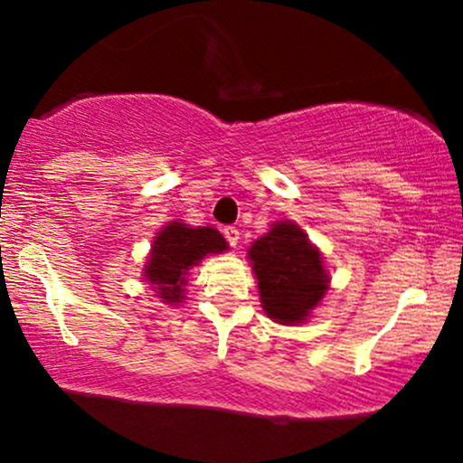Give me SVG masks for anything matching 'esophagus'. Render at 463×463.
<instances>
[{
	"instance_id": "obj_1",
	"label": "esophagus",
	"mask_w": 463,
	"mask_h": 463,
	"mask_svg": "<svg viewBox=\"0 0 463 463\" xmlns=\"http://www.w3.org/2000/svg\"><path fill=\"white\" fill-rule=\"evenodd\" d=\"M222 232H224L226 241L231 243L232 248H237V243H239V235H241V232H239L235 226H224V231H222Z\"/></svg>"
}]
</instances>
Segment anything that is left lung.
Returning a JSON list of instances; mask_svg holds the SVG:
<instances>
[{"mask_svg":"<svg viewBox=\"0 0 463 463\" xmlns=\"http://www.w3.org/2000/svg\"><path fill=\"white\" fill-rule=\"evenodd\" d=\"M248 254L259 279L261 305L274 322H302L326 294L320 250L291 222L274 224Z\"/></svg>","mask_w":463,"mask_h":463,"instance_id":"8db88e82","label":"left lung"}]
</instances>
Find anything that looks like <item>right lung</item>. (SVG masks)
Masks as SVG:
<instances>
[{
	"label": "right lung",
	"instance_id": "1",
	"mask_svg": "<svg viewBox=\"0 0 463 463\" xmlns=\"http://www.w3.org/2000/svg\"><path fill=\"white\" fill-rule=\"evenodd\" d=\"M226 248V239L215 228H189L183 222H172L154 239L146 276L158 287L165 302H180L184 298L183 285L189 268L198 265L206 254L222 252Z\"/></svg>",
	"mask_w": 463,
	"mask_h": 463
}]
</instances>
